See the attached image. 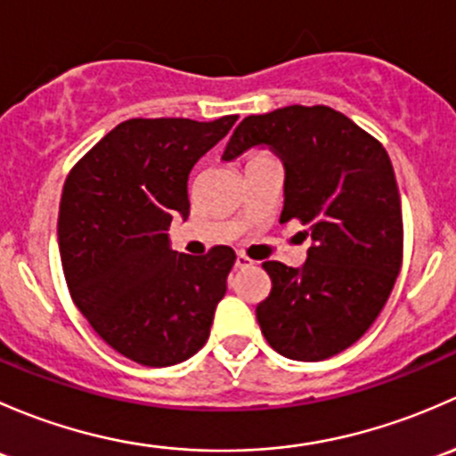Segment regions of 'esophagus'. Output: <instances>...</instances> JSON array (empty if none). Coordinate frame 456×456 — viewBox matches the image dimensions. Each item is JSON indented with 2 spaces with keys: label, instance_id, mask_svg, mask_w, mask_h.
<instances>
[{
  "label": "esophagus",
  "instance_id": "1",
  "mask_svg": "<svg viewBox=\"0 0 456 456\" xmlns=\"http://www.w3.org/2000/svg\"><path fill=\"white\" fill-rule=\"evenodd\" d=\"M252 263H255V261H252L250 256H246V255H243V252H239L237 259H234V267H239V270H243V267H250Z\"/></svg>",
  "mask_w": 456,
  "mask_h": 456
}]
</instances>
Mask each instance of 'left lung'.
Returning a JSON list of instances; mask_svg holds the SVG:
<instances>
[{"mask_svg": "<svg viewBox=\"0 0 456 456\" xmlns=\"http://www.w3.org/2000/svg\"><path fill=\"white\" fill-rule=\"evenodd\" d=\"M265 147L283 162L281 222L312 239L300 267L265 261L272 292L256 307L263 336L289 360L318 362L362 338L402 265V201L382 144L331 107L248 116L222 159Z\"/></svg>", "mask_w": 456, "mask_h": 456, "instance_id": "8db88e82", "label": "left lung"}]
</instances>
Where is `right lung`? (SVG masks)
<instances>
[{
  "label": "right lung",
  "instance_id": "1",
  "mask_svg": "<svg viewBox=\"0 0 456 456\" xmlns=\"http://www.w3.org/2000/svg\"><path fill=\"white\" fill-rule=\"evenodd\" d=\"M237 118L125 120L65 180L59 250L69 294L111 349L144 367L195 355L226 294L232 248L182 255L167 230L189 217L191 168Z\"/></svg>",
  "mask_w": 456,
  "mask_h": 456
}]
</instances>
